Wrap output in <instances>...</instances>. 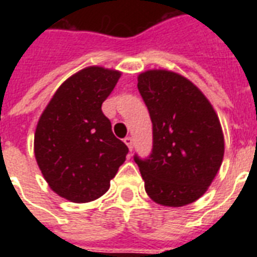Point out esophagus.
Listing matches in <instances>:
<instances>
[{"label": "esophagus", "mask_w": 257, "mask_h": 257, "mask_svg": "<svg viewBox=\"0 0 257 257\" xmlns=\"http://www.w3.org/2000/svg\"><path fill=\"white\" fill-rule=\"evenodd\" d=\"M124 143L126 145H128V148H129V151H132L133 149V139L131 136H128V137H125L124 139Z\"/></svg>", "instance_id": "obj_1"}]
</instances>
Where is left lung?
I'll use <instances>...</instances> for the list:
<instances>
[{"instance_id":"1","label":"left lung","mask_w":257,"mask_h":257,"mask_svg":"<svg viewBox=\"0 0 257 257\" xmlns=\"http://www.w3.org/2000/svg\"><path fill=\"white\" fill-rule=\"evenodd\" d=\"M137 81L153 129L151 155H135L145 191L160 205L193 203L205 193L223 163L219 117L201 90L175 72L147 70Z\"/></svg>"}]
</instances>
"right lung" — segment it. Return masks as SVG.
<instances>
[{
  "label": "right lung",
  "instance_id": "right-lung-1",
  "mask_svg": "<svg viewBox=\"0 0 257 257\" xmlns=\"http://www.w3.org/2000/svg\"><path fill=\"white\" fill-rule=\"evenodd\" d=\"M120 76L101 66L80 70L57 89L38 120V167L52 191L73 203L104 195L128 155L101 110Z\"/></svg>",
  "mask_w": 257,
  "mask_h": 257
}]
</instances>
